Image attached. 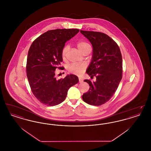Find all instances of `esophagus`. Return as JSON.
<instances>
[{"instance_id":"1","label":"esophagus","mask_w":151,"mask_h":151,"mask_svg":"<svg viewBox=\"0 0 151 151\" xmlns=\"http://www.w3.org/2000/svg\"><path fill=\"white\" fill-rule=\"evenodd\" d=\"M79 83H81L83 81V79H81V78H79Z\"/></svg>"}]
</instances>
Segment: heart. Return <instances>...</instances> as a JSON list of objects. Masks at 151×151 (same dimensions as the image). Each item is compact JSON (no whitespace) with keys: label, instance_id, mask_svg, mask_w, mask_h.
Here are the masks:
<instances>
[{"label":"heart","instance_id":"b5f03b06","mask_svg":"<svg viewBox=\"0 0 151 151\" xmlns=\"http://www.w3.org/2000/svg\"><path fill=\"white\" fill-rule=\"evenodd\" d=\"M77 46L79 50L81 52H83L86 48L91 46L89 45V43H87L85 41H79V42L77 43ZM67 50H68V46H65L62 50V57H65ZM84 68H85V65H84L73 63L68 67V71L73 74L80 75L83 73Z\"/></svg>","mask_w":151,"mask_h":151}]
</instances>
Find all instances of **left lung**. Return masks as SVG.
Segmentation results:
<instances>
[{
  "label": "left lung",
  "instance_id": "1",
  "mask_svg": "<svg viewBox=\"0 0 151 151\" xmlns=\"http://www.w3.org/2000/svg\"><path fill=\"white\" fill-rule=\"evenodd\" d=\"M93 47L91 62L86 73L96 81L85 80L89 89L82 96L87 104L100 106L109 100L122 78V57L119 46L107 35L93 31L80 30Z\"/></svg>",
  "mask_w": 151,
  "mask_h": 151
}]
</instances>
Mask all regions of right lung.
Returning <instances> with one entry per match:
<instances>
[{"label": "right lung", "instance_id": "obj_1", "mask_svg": "<svg viewBox=\"0 0 151 151\" xmlns=\"http://www.w3.org/2000/svg\"><path fill=\"white\" fill-rule=\"evenodd\" d=\"M79 29H55L38 37L32 43L27 57V75L32 93L45 105L55 106L64 101L71 86L77 84L78 77L67 75L57 80L55 71L62 68V50L65 43Z\"/></svg>", "mask_w": 151, "mask_h": 151}]
</instances>
